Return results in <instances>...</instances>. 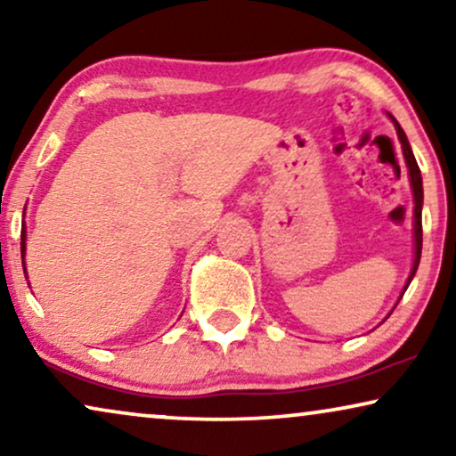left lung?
<instances>
[{
	"label": "left lung",
	"mask_w": 456,
	"mask_h": 456,
	"mask_svg": "<svg viewBox=\"0 0 456 456\" xmlns=\"http://www.w3.org/2000/svg\"><path fill=\"white\" fill-rule=\"evenodd\" d=\"M392 118V116H390ZM392 122H395L396 126V134L398 139H401V145H403V153H404V159H407V167H409V178H411V186H413V197H415V261H413V270H411V276L407 280V286H404V290L409 289L411 280H413L417 267H419V259H421V242H423V230H421V205H423V186H421V172H419V166H417L415 161V155L411 151V145L407 141V136H404L401 124H398L395 118H392Z\"/></svg>",
	"instance_id": "1"
}]
</instances>
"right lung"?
<instances>
[{"instance_id":"right-lung-1","label":"right lung","mask_w":456,"mask_h":456,"mask_svg":"<svg viewBox=\"0 0 456 456\" xmlns=\"http://www.w3.org/2000/svg\"><path fill=\"white\" fill-rule=\"evenodd\" d=\"M27 234H24V230H22V234H20V253H22V264H24V248H27Z\"/></svg>"}]
</instances>
